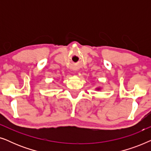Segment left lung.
<instances>
[{
    "mask_svg": "<svg viewBox=\"0 0 151 151\" xmlns=\"http://www.w3.org/2000/svg\"><path fill=\"white\" fill-rule=\"evenodd\" d=\"M100 89H101V88H100V87H98V88H96V90H98V91L100 90Z\"/></svg>",
    "mask_w": 151,
    "mask_h": 151,
    "instance_id": "obj_1",
    "label": "left lung"
}]
</instances>
